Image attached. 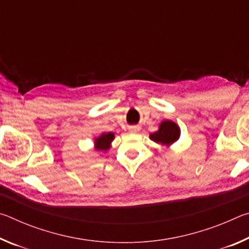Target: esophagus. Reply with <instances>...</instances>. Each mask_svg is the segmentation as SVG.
<instances>
[{
    "label": "esophagus",
    "mask_w": 249,
    "mask_h": 249,
    "mask_svg": "<svg viewBox=\"0 0 249 249\" xmlns=\"http://www.w3.org/2000/svg\"><path fill=\"white\" fill-rule=\"evenodd\" d=\"M128 129H129L130 133H138L141 130V127H140V126L135 125V126H130Z\"/></svg>",
    "instance_id": "esophagus-1"
}]
</instances>
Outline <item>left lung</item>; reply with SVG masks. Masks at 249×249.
Returning <instances> with one entry per match:
<instances>
[{
    "instance_id": "1",
    "label": "left lung",
    "mask_w": 249,
    "mask_h": 249,
    "mask_svg": "<svg viewBox=\"0 0 249 249\" xmlns=\"http://www.w3.org/2000/svg\"><path fill=\"white\" fill-rule=\"evenodd\" d=\"M180 136V129L178 125L171 121H163L159 126L157 132L150 134V140L159 144L170 145L178 140Z\"/></svg>"
}]
</instances>
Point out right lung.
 <instances>
[{
  "instance_id": "1",
  "label": "right lung",
  "mask_w": 249,
  "mask_h": 249,
  "mask_svg": "<svg viewBox=\"0 0 249 249\" xmlns=\"http://www.w3.org/2000/svg\"><path fill=\"white\" fill-rule=\"evenodd\" d=\"M114 140L113 133H104L100 137L95 138V149L96 150H107L111 145V142Z\"/></svg>"
}]
</instances>
